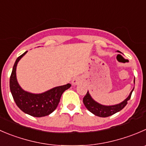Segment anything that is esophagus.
Instances as JSON below:
<instances>
[{
	"mask_svg": "<svg viewBox=\"0 0 146 146\" xmlns=\"http://www.w3.org/2000/svg\"><path fill=\"white\" fill-rule=\"evenodd\" d=\"M81 82V80H80V78L78 77H75L72 80V84L73 85V86H76V85L79 84V83Z\"/></svg>",
	"mask_w": 146,
	"mask_h": 146,
	"instance_id": "34e87169",
	"label": "esophagus"
}]
</instances>
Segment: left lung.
I'll return each instance as SVG.
<instances>
[{"label":"left lung","mask_w":146,"mask_h":146,"mask_svg":"<svg viewBox=\"0 0 146 146\" xmlns=\"http://www.w3.org/2000/svg\"><path fill=\"white\" fill-rule=\"evenodd\" d=\"M117 52L121 53L118 50ZM134 83H135V80H134ZM133 90L134 88L131 90V93H130L129 96L123 101L118 103V104L113 105V106H104V105L100 104V103L96 102L95 100H93V98L91 97V96H90L88 91L87 92L85 97L83 98V101L86 108L90 112L94 114L95 115L102 117V118H105V117L111 116V115H113V114L116 113L121 111L126 106L127 103H128V101L131 98V94H132V92L133 91Z\"/></svg>","instance_id":"8db88e82"}]
</instances>
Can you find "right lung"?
<instances>
[{
    "label": "right lung",
    "mask_w": 146,
    "mask_h": 146,
    "mask_svg": "<svg viewBox=\"0 0 146 146\" xmlns=\"http://www.w3.org/2000/svg\"><path fill=\"white\" fill-rule=\"evenodd\" d=\"M27 52L20 56L14 63L10 78L11 94L17 106L23 112L33 117L46 116L56 110L63 92L70 88L71 85L68 83L57 86L42 93H32L24 90L17 80L16 67L19 60Z\"/></svg>",
    "instance_id": "1"
}]
</instances>
